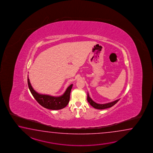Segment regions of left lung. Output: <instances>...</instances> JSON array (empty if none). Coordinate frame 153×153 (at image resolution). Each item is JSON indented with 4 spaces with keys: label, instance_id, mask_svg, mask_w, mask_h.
Instances as JSON below:
<instances>
[{
    "label": "left lung",
    "instance_id": "obj_1",
    "mask_svg": "<svg viewBox=\"0 0 153 153\" xmlns=\"http://www.w3.org/2000/svg\"><path fill=\"white\" fill-rule=\"evenodd\" d=\"M87 100H88V102L90 104L91 106H92L93 107L97 109H106V108H111L113 106L114 104H116L118 101H119V100H117L116 101L112 102L111 103H106V104H98L95 103L94 101H92V100L91 99V98L90 97L88 94V97H87Z\"/></svg>",
    "mask_w": 153,
    "mask_h": 153
}]
</instances>
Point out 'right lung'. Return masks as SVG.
Wrapping results in <instances>:
<instances>
[{"instance_id":"right-lung-1","label":"right lung","mask_w":153,"mask_h":153,"mask_svg":"<svg viewBox=\"0 0 153 153\" xmlns=\"http://www.w3.org/2000/svg\"><path fill=\"white\" fill-rule=\"evenodd\" d=\"M28 85L33 96L43 107L51 110H59L65 107L70 100V93L73 84L71 85L66 90L65 94L59 97H53L46 94H39L33 88L28 77Z\"/></svg>"}]
</instances>
